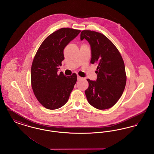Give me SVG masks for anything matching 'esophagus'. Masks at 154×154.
<instances>
[{
    "label": "esophagus",
    "instance_id": "34e87169",
    "mask_svg": "<svg viewBox=\"0 0 154 154\" xmlns=\"http://www.w3.org/2000/svg\"><path fill=\"white\" fill-rule=\"evenodd\" d=\"M81 79H82V78L80 76H79V75H78V81H80Z\"/></svg>",
    "mask_w": 154,
    "mask_h": 154
}]
</instances>
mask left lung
<instances>
[{
    "mask_svg": "<svg viewBox=\"0 0 154 154\" xmlns=\"http://www.w3.org/2000/svg\"><path fill=\"white\" fill-rule=\"evenodd\" d=\"M89 42L91 50L90 63L97 65L96 81L87 79L89 87L85 94L89 104L98 109L115 105L123 94L126 74L121 54L105 35L94 31L81 32V39Z\"/></svg>",
    "mask_w": 154,
    "mask_h": 154,
    "instance_id": "obj_1",
    "label": "left lung"
}]
</instances>
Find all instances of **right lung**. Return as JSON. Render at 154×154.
Here are the masks:
<instances>
[{"label": "right lung", "mask_w": 154, "mask_h": 154, "mask_svg": "<svg viewBox=\"0 0 154 154\" xmlns=\"http://www.w3.org/2000/svg\"><path fill=\"white\" fill-rule=\"evenodd\" d=\"M80 32L63 28L52 33L42 43L33 60L32 89L38 101L47 109H56L65 105L76 82V73L66 76L57 71L64 60L66 46Z\"/></svg>", "instance_id": "right-lung-1"}]
</instances>
